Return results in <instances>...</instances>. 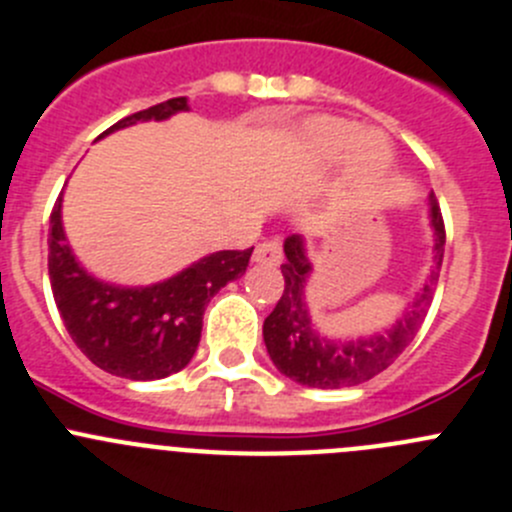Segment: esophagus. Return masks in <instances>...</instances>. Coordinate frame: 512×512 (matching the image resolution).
I'll return each mask as SVG.
<instances>
[{"instance_id":"34e87169","label":"esophagus","mask_w":512,"mask_h":512,"mask_svg":"<svg viewBox=\"0 0 512 512\" xmlns=\"http://www.w3.org/2000/svg\"><path fill=\"white\" fill-rule=\"evenodd\" d=\"M284 259V253H281V243L276 238H269V241H261L253 251V261H259V264H281Z\"/></svg>"}]
</instances>
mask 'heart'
<instances>
[{"label": "heart", "mask_w": 512, "mask_h": 512, "mask_svg": "<svg viewBox=\"0 0 512 512\" xmlns=\"http://www.w3.org/2000/svg\"><path fill=\"white\" fill-rule=\"evenodd\" d=\"M304 138L321 158H339L349 150L352 170L367 183H379L392 170L394 153L379 135H359L357 125L337 118H319L306 125Z\"/></svg>", "instance_id": "b5f03b06"}]
</instances>
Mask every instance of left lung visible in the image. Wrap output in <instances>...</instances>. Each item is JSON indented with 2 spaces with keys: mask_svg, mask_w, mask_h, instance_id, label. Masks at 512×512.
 <instances>
[{
  "mask_svg": "<svg viewBox=\"0 0 512 512\" xmlns=\"http://www.w3.org/2000/svg\"><path fill=\"white\" fill-rule=\"evenodd\" d=\"M430 218L435 228V259H432L430 279L417 294L415 304L402 314V319L392 329L377 337L352 339V342L326 339L311 326L304 304V284L309 279L311 264L304 253V241L299 236L286 238V261L281 264L284 294L264 321L266 349L281 374L316 389L354 387V384L377 377L410 347L430 311L437 279H440L442 256H445V221H442L440 203L435 196H430Z\"/></svg>",
  "mask_w": 512,
  "mask_h": 512,
  "instance_id": "8db88e82",
  "label": "left lung"
}]
</instances>
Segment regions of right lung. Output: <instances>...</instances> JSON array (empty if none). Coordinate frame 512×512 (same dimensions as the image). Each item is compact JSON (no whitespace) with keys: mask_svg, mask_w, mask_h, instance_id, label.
Masks as SVG:
<instances>
[{"mask_svg":"<svg viewBox=\"0 0 512 512\" xmlns=\"http://www.w3.org/2000/svg\"><path fill=\"white\" fill-rule=\"evenodd\" d=\"M188 110L186 97H170L158 105L118 120L105 133L128 128L138 120H165ZM62 196L50 216L52 294L72 342L95 367L125 379H163L180 372L201 342L203 311L208 301L246 271L251 248L218 251L160 284L128 289L105 284L87 274L72 256L62 231Z\"/></svg>","mask_w":512,"mask_h":512,"instance_id":"obj_1","label":"right lung"}]
</instances>
